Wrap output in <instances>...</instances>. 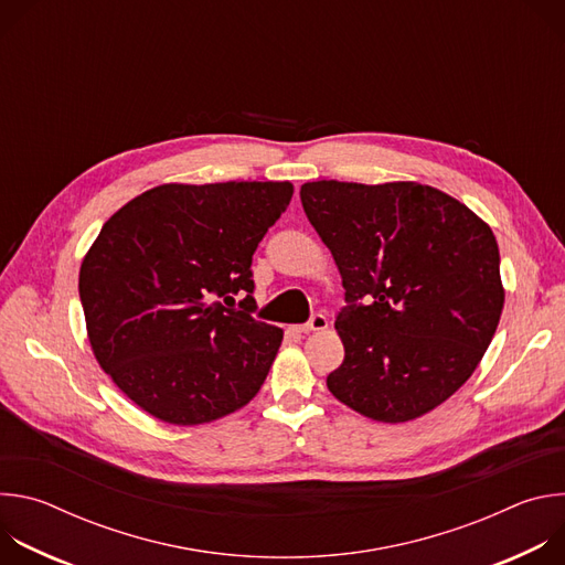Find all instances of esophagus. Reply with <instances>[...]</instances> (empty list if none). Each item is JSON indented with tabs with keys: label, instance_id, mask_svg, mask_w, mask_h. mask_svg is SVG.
<instances>
[{
	"label": "esophagus",
	"instance_id": "1",
	"mask_svg": "<svg viewBox=\"0 0 565 565\" xmlns=\"http://www.w3.org/2000/svg\"><path fill=\"white\" fill-rule=\"evenodd\" d=\"M329 329V319H327V315H321V312H315L303 327H299L297 331L299 333H312V331H327Z\"/></svg>",
	"mask_w": 565,
	"mask_h": 565
}]
</instances>
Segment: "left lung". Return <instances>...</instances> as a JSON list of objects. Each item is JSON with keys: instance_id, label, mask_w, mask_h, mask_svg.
Here are the masks:
<instances>
[{"instance_id": "8db88e82", "label": "left lung", "mask_w": 565, "mask_h": 565, "mask_svg": "<svg viewBox=\"0 0 565 565\" xmlns=\"http://www.w3.org/2000/svg\"><path fill=\"white\" fill-rule=\"evenodd\" d=\"M299 196L347 290L335 319L344 362L329 391L380 423L436 409L469 380L499 327L494 232L418 183L315 181Z\"/></svg>"}]
</instances>
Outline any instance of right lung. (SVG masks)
<instances>
[{
	"label": "right lung",
	"instance_id": "right-lung-1",
	"mask_svg": "<svg viewBox=\"0 0 565 565\" xmlns=\"http://www.w3.org/2000/svg\"><path fill=\"white\" fill-rule=\"evenodd\" d=\"M290 199L288 181L170 183L103 225L79 301L96 360L140 409L188 427L257 395L284 331L253 317L250 266Z\"/></svg>",
	"mask_w": 565,
	"mask_h": 565
}]
</instances>
